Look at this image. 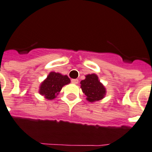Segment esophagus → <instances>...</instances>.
<instances>
[{"mask_svg": "<svg viewBox=\"0 0 152 152\" xmlns=\"http://www.w3.org/2000/svg\"><path fill=\"white\" fill-rule=\"evenodd\" d=\"M71 82L74 83V84H76V83H78L79 80L77 79H72V80H71Z\"/></svg>", "mask_w": 152, "mask_h": 152, "instance_id": "obj_1", "label": "esophagus"}]
</instances>
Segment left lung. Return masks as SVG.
I'll list each match as a JSON object with an SVG mask.
<instances>
[{
	"label": "left lung",
	"instance_id": "1",
	"mask_svg": "<svg viewBox=\"0 0 152 152\" xmlns=\"http://www.w3.org/2000/svg\"><path fill=\"white\" fill-rule=\"evenodd\" d=\"M83 92L87 96V101L91 102L99 101L105 94V88L98 80L95 74L87 75L86 79L80 82Z\"/></svg>",
	"mask_w": 152,
	"mask_h": 152
}]
</instances>
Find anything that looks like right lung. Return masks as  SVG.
Segmentation results:
<instances>
[{
	"mask_svg": "<svg viewBox=\"0 0 152 152\" xmlns=\"http://www.w3.org/2000/svg\"><path fill=\"white\" fill-rule=\"evenodd\" d=\"M70 83L69 78L67 76L51 72L47 79L41 83L40 87V94L44 95L47 99H54L58 94L62 87Z\"/></svg>",
	"mask_w": 152,
	"mask_h": 152,
	"instance_id": "1",
	"label": "right lung"
}]
</instances>
